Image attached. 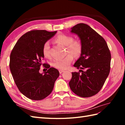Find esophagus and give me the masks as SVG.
Instances as JSON below:
<instances>
[{
    "label": "esophagus",
    "instance_id": "esophagus-1",
    "mask_svg": "<svg viewBox=\"0 0 125 125\" xmlns=\"http://www.w3.org/2000/svg\"><path fill=\"white\" fill-rule=\"evenodd\" d=\"M64 70H62V69H60V70H59V73H60V74H61L62 73L64 72Z\"/></svg>",
    "mask_w": 125,
    "mask_h": 125
}]
</instances>
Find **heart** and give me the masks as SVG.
<instances>
[{
    "label": "heart",
    "mask_w": 125,
    "mask_h": 125,
    "mask_svg": "<svg viewBox=\"0 0 125 125\" xmlns=\"http://www.w3.org/2000/svg\"><path fill=\"white\" fill-rule=\"evenodd\" d=\"M55 40L58 43L67 46V52H70L75 56H78L81 54L82 50V43L79 41H73L72 36L65 34H60L55 38ZM49 50L50 43L49 41H47L43 46V54L45 57H50ZM73 60V56L69 54L62 59L54 60L52 64L53 67L56 68L65 69L69 67Z\"/></svg>",
    "instance_id": "heart-1"
}]
</instances>
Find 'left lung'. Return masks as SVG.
Here are the masks:
<instances>
[{
    "label": "left lung",
    "mask_w": 125,
    "mask_h": 125,
    "mask_svg": "<svg viewBox=\"0 0 125 125\" xmlns=\"http://www.w3.org/2000/svg\"><path fill=\"white\" fill-rule=\"evenodd\" d=\"M70 32L78 36L82 50L73 65L80 69L81 73H72L69 86L79 97L93 96L102 89L109 75L111 60L110 50L103 37L86 24L78 23L71 28Z\"/></svg>",
    "instance_id": "left-lung-1"
}]
</instances>
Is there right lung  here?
Masks as SVG:
<instances>
[{
  "mask_svg": "<svg viewBox=\"0 0 125 125\" xmlns=\"http://www.w3.org/2000/svg\"><path fill=\"white\" fill-rule=\"evenodd\" d=\"M56 33L45 30L28 31L18 40L10 53V69L16 85L31 100H42L49 95L60 75L58 70L47 64H43L49 69L47 72H39L44 58L43 45Z\"/></svg>",
  "mask_w": 125,
  "mask_h": 125,
  "instance_id": "obj_1",
  "label": "right lung"
}]
</instances>
